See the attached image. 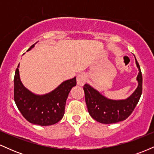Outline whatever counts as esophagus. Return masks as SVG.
I'll list each match as a JSON object with an SVG mask.
<instances>
[{"mask_svg": "<svg viewBox=\"0 0 154 154\" xmlns=\"http://www.w3.org/2000/svg\"><path fill=\"white\" fill-rule=\"evenodd\" d=\"M87 80V76L85 74L81 73L77 75V82L79 85H83Z\"/></svg>", "mask_w": 154, "mask_h": 154, "instance_id": "1", "label": "esophagus"}]
</instances>
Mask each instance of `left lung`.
<instances>
[{
    "instance_id": "8db88e82",
    "label": "left lung",
    "mask_w": 154,
    "mask_h": 154,
    "mask_svg": "<svg viewBox=\"0 0 154 154\" xmlns=\"http://www.w3.org/2000/svg\"><path fill=\"white\" fill-rule=\"evenodd\" d=\"M139 73L138 85L132 94L125 100H111L102 95L88 84L83 87L88 112L93 119L102 124H113L126 119L138 103L142 94L143 77L140 67L135 59Z\"/></svg>"
}]
</instances>
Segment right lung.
<instances>
[{
    "instance_id": "obj_1",
    "label": "right lung",
    "mask_w": 154,
    "mask_h": 154,
    "mask_svg": "<svg viewBox=\"0 0 154 154\" xmlns=\"http://www.w3.org/2000/svg\"><path fill=\"white\" fill-rule=\"evenodd\" d=\"M35 44L28 49L31 50ZM19 64L16 69L14 98L17 108L29 122L40 126H48L59 122L65 112L69 93L76 85V77L64 81L56 89L45 95L32 93L23 85L19 77Z\"/></svg>"
}]
</instances>
